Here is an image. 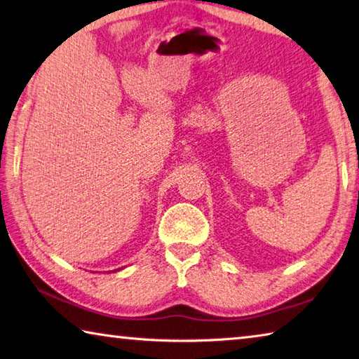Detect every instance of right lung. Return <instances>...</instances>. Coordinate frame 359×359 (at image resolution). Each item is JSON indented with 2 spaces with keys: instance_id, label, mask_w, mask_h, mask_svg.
I'll return each instance as SVG.
<instances>
[{
  "instance_id": "add662e5",
  "label": "right lung",
  "mask_w": 359,
  "mask_h": 359,
  "mask_svg": "<svg viewBox=\"0 0 359 359\" xmlns=\"http://www.w3.org/2000/svg\"><path fill=\"white\" fill-rule=\"evenodd\" d=\"M115 271H116V269H115Z\"/></svg>"
}]
</instances>
